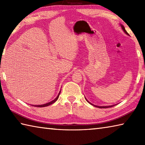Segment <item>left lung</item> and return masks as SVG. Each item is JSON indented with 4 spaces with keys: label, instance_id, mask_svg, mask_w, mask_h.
<instances>
[{
    "label": "left lung",
    "instance_id": "left-lung-1",
    "mask_svg": "<svg viewBox=\"0 0 145 145\" xmlns=\"http://www.w3.org/2000/svg\"><path fill=\"white\" fill-rule=\"evenodd\" d=\"M120 27H121V28H122V29L123 30V31H124V33H126L127 34V35H129V34H128V33L127 32V31L125 30V28H124V27H123V25H120ZM86 101H88L89 103H90L91 105H93L94 106H96V107H98V108H110V107H112V106H115V105H110V106H96V105H93V104H92L91 103H90L89 102L88 99H87L86 98Z\"/></svg>",
    "mask_w": 145,
    "mask_h": 145
}]
</instances>
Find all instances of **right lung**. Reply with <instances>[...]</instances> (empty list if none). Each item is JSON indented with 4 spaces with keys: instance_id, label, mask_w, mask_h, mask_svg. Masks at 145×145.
<instances>
[{
    "instance_id": "add662e5",
    "label": "right lung",
    "mask_w": 145,
    "mask_h": 145,
    "mask_svg": "<svg viewBox=\"0 0 145 145\" xmlns=\"http://www.w3.org/2000/svg\"><path fill=\"white\" fill-rule=\"evenodd\" d=\"M60 93H61V91H59V94H58V95L57 96V97L56 98H55L54 99H53L52 100V101H50V102H49V103H46V104H44V105H32V106H36V107H45V106H49V105H52V104H53L54 102H56V101H57V99H58V98H59V94H60Z\"/></svg>"
}]
</instances>
